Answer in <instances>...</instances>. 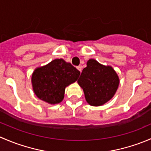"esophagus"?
<instances>
[{
  "label": "esophagus",
  "mask_w": 151,
  "mask_h": 151,
  "mask_svg": "<svg viewBox=\"0 0 151 151\" xmlns=\"http://www.w3.org/2000/svg\"><path fill=\"white\" fill-rule=\"evenodd\" d=\"M77 69L79 70V71H80V72H81V71H82V66H77Z\"/></svg>",
  "instance_id": "34e87169"
}]
</instances>
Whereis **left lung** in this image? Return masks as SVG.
Here are the masks:
<instances>
[{"mask_svg":"<svg viewBox=\"0 0 151 151\" xmlns=\"http://www.w3.org/2000/svg\"><path fill=\"white\" fill-rule=\"evenodd\" d=\"M77 83L83 89L88 104L101 106L114 96L119 85V77L112 66L90 59Z\"/></svg>","mask_w":151,"mask_h":151,"instance_id":"8db88e82","label":"left lung"}]
</instances>
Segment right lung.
<instances>
[{
    "label": "right lung",
    "instance_id": "1",
    "mask_svg": "<svg viewBox=\"0 0 151 151\" xmlns=\"http://www.w3.org/2000/svg\"><path fill=\"white\" fill-rule=\"evenodd\" d=\"M80 74V71L70 63L61 58L55 59L34 70L31 77L33 90L42 101L58 104L64 98L66 87L77 81Z\"/></svg>",
    "mask_w": 151,
    "mask_h": 151
}]
</instances>
